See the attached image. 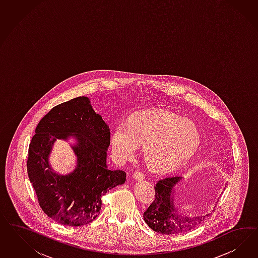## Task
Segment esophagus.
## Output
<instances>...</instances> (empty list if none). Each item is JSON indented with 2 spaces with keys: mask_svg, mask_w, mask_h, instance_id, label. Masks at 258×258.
Masks as SVG:
<instances>
[{
  "mask_svg": "<svg viewBox=\"0 0 258 258\" xmlns=\"http://www.w3.org/2000/svg\"><path fill=\"white\" fill-rule=\"evenodd\" d=\"M145 174L143 173V172L140 171H136L133 173V178H134V180H142L145 179Z\"/></svg>",
  "mask_w": 258,
  "mask_h": 258,
  "instance_id": "esophagus-1",
  "label": "esophagus"
}]
</instances>
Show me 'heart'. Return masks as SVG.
<instances>
[{
  "mask_svg": "<svg viewBox=\"0 0 258 258\" xmlns=\"http://www.w3.org/2000/svg\"><path fill=\"white\" fill-rule=\"evenodd\" d=\"M201 133L191 120L166 110H145L133 114L127 125L119 124L110 138L111 151L124 162L144 145L143 154L150 167L169 172L184 165L195 154Z\"/></svg>",
  "mask_w": 258,
  "mask_h": 258,
  "instance_id": "heart-1",
  "label": "heart"
}]
</instances>
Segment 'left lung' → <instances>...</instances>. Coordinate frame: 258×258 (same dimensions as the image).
Instances as JSON below:
<instances>
[{
    "label": "left lung",
    "instance_id": "obj_1",
    "mask_svg": "<svg viewBox=\"0 0 258 258\" xmlns=\"http://www.w3.org/2000/svg\"><path fill=\"white\" fill-rule=\"evenodd\" d=\"M182 180V177H168L156 183L155 200L144 213V219L157 233L181 234L194 229L210 216V213H208L187 217L178 211L175 205L176 187Z\"/></svg>",
    "mask_w": 258,
    "mask_h": 258
}]
</instances>
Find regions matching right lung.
<instances>
[{
	"instance_id": "right-lung-1",
	"label": "right lung",
	"mask_w": 258,
	"mask_h": 258,
	"mask_svg": "<svg viewBox=\"0 0 258 258\" xmlns=\"http://www.w3.org/2000/svg\"><path fill=\"white\" fill-rule=\"evenodd\" d=\"M28 150L27 173L41 209L66 226H82L100 213L102 196L125 181V172L110 170L107 151L109 126L94 111L87 96H79L51 109L39 121ZM71 144L77 158L73 172L62 175L48 157L56 140Z\"/></svg>"
}]
</instances>
